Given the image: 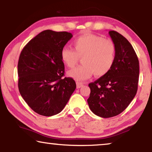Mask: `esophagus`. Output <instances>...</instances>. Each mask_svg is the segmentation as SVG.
I'll return each mask as SVG.
<instances>
[{
    "label": "esophagus",
    "instance_id": "34e87169",
    "mask_svg": "<svg viewBox=\"0 0 152 152\" xmlns=\"http://www.w3.org/2000/svg\"><path fill=\"white\" fill-rule=\"evenodd\" d=\"M76 84H77V88H80L81 87L83 86V84L82 82H76Z\"/></svg>",
    "mask_w": 152,
    "mask_h": 152
}]
</instances>
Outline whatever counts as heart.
Returning <instances> with one entry per match:
<instances>
[{"label":"heart","instance_id":"b5f03b06","mask_svg":"<svg viewBox=\"0 0 152 152\" xmlns=\"http://www.w3.org/2000/svg\"><path fill=\"white\" fill-rule=\"evenodd\" d=\"M73 45L75 50L66 46L61 51L62 61L69 68L74 67L80 57H82L83 64L68 71L70 77L83 81L93 73L97 77H102L113 67L116 48L110 39L96 34H84L75 39Z\"/></svg>","mask_w":152,"mask_h":152}]
</instances>
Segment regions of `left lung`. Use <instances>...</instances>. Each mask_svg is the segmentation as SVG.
<instances>
[{
	"mask_svg": "<svg viewBox=\"0 0 152 152\" xmlns=\"http://www.w3.org/2000/svg\"><path fill=\"white\" fill-rule=\"evenodd\" d=\"M109 34L115 43L116 57L107 75L88 84L90 97L87 99L93 113L102 118H111L121 113L129 105L138 90L139 61L129 41L111 30Z\"/></svg>",
	"mask_w": 152,
	"mask_h": 152,
	"instance_id": "left-lung-1",
	"label": "left lung"
}]
</instances>
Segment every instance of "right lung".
I'll use <instances>...</instances> for the list:
<instances>
[{
  "mask_svg": "<svg viewBox=\"0 0 152 152\" xmlns=\"http://www.w3.org/2000/svg\"><path fill=\"white\" fill-rule=\"evenodd\" d=\"M72 34L46 30L27 43L18 62V90L29 107L39 115L61 112L76 88L64 75L61 51Z\"/></svg>",
  "mask_w": 152,
  "mask_h": 152,
  "instance_id": "obj_1",
  "label": "right lung"
}]
</instances>
